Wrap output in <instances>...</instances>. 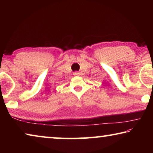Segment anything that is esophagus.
<instances>
[{
    "label": "esophagus",
    "instance_id": "34e87169",
    "mask_svg": "<svg viewBox=\"0 0 153 153\" xmlns=\"http://www.w3.org/2000/svg\"><path fill=\"white\" fill-rule=\"evenodd\" d=\"M74 75H75V76H79V74L78 73V72H75Z\"/></svg>",
    "mask_w": 153,
    "mask_h": 153
}]
</instances>
